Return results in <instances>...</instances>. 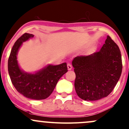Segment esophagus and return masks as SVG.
<instances>
[{
    "label": "esophagus",
    "instance_id": "esophagus-1",
    "mask_svg": "<svg viewBox=\"0 0 129 129\" xmlns=\"http://www.w3.org/2000/svg\"><path fill=\"white\" fill-rule=\"evenodd\" d=\"M67 69L69 70H71L72 69V66L70 63H68L67 64Z\"/></svg>",
    "mask_w": 129,
    "mask_h": 129
}]
</instances>
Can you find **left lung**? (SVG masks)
Wrapping results in <instances>:
<instances>
[{
  "label": "left lung",
  "instance_id": "1",
  "mask_svg": "<svg viewBox=\"0 0 129 129\" xmlns=\"http://www.w3.org/2000/svg\"><path fill=\"white\" fill-rule=\"evenodd\" d=\"M76 74L75 88L78 96L85 101H96L107 96L115 88L122 72L121 51L107 36L99 51L78 56L72 61Z\"/></svg>",
  "mask_w": 129,
  "mask_h": 129
}]
</instances>
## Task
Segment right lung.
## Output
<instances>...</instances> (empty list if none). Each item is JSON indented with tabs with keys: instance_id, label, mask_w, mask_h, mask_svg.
Returning <instances> with one entry per match:
<instances>
[{
	"instance_id": "right-lung-1",
	"label": "right lung",
	"mask_w": 129,
	"mask_h": 129,
	"mask_svg": "<svg viewBox=\"0 0 129 129\" xmlns=\"http://www.w3.org/2000/svg\"><path fill=\"white\" fill-rule=\"evenodd\" d=\"M33 37L32 34L25 33L14 43L8 59V73L19 93L31 100H45L52 93L60 78L68 72L67 66L66 62L56 66L48 64L35 73L26 72L20 69L17 53L23 42Z\"/></svg>"
}]
</instances>
